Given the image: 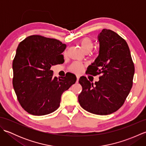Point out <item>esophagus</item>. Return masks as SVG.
<instances>
[{"label":"esophagus","mask_w":146,"mask_h":146,"mask_svg":"<svg viewBox=\"0 0 146 146\" xmlns=\"http://www.w3.org/2000/svg\"><path fill=\"white\" fill-rule=\"evenodd\" d=\"M76 78H77V79H76V82L78 83V80H79V78H80V76H79V75H76Z\"/></svg>","instance_id":"obj_1"}]
</instances>
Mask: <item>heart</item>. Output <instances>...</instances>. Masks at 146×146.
<instances>
[{"instance_id": "b5f03b06", "label": "heart", "mask_w": 146, "mask_h": 146, "mask_svg": "<svg viewBox=\"0 0 146 146\" xmlns=\"http://www.w3.org/2000/svg\"><path fill=\"white\" fill-rule=\"evenodd\" d=\"M80 47L82 49V50L85 52H90L92 51V49L94 48V43H93L92 39L88 38H85L82 39L80 41ZM83 68V65L78 62H75L72 64L71 66L70 69L73 72L76 73H80L81 72Z\"/></svg>"}]
</instances>
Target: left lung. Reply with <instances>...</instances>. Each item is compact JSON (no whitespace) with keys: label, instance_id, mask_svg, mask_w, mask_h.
<instances>
[{"label":"left lung","instance_id":"1","mask_svg":"<svg viewBox=\"0 0 146 146\" xmlns=\"http://www.w3.org/2000/svg\"><path fill=\"white\" fill-rule=\"evenodd\" d=\"M99 54L86 73L101 75L95 85L85 76L79 80L82 91L78 102L92 113L106 115L122 106L132 86L134 65L127 43L110 29H104L98 36Z\"/></svg>","mask_w":146,"mask_h":146}]
</instances>
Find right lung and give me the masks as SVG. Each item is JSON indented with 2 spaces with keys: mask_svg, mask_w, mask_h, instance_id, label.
I'll list each match as a JSON object with an SVG mask.
<instances>
[{
  "mask_svg": "<svg viewBox=\"0 0 146 146\" xmlns=\"http://www.w3.org/2000/svg\"><path fill=\"white\" fill-rule=\"evenodd\" d=\"M66 44L39 35L27 37L18 45L12 63L13 86L18 101L33 115H44L60 107L61 97L76 81L73 73L52 76L51 67L64 60Z\"/></svg>",
  "mask_w": 146,
  "mask_h": 146,
  "instance_id": "1",
  "label": "right lung"
}]
</instances>
